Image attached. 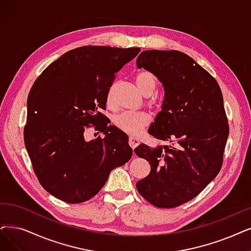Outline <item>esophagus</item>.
<instances>
[{
    "instance_id": "34e87169",
    "label": "esophagus",
    "mask_w": 251,
    "mask_h": 251,
    "mask_svg": "<svg viewBox=\"0 0 251 251\" xmlns=\"http://www.w3.org/2000/svg\"><path fill=\"white\" fill-rule=\"evenodd\" d=\"M139 143H140V141H139V139L137 138V137H134V136H131L129 137V139H128V144L131 145V147L134 149L135 147H137L138 145H139Z\"/></svg>"
}]
</instances>
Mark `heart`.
Segmentation results:
<instances>
[{
	"instance_id": "obj_1",
	"label": "heart",
	"mask_w": 251,
	"mask_h": 251,
	"mask_svg": "<svg viewBox=\"0 0 251 251\" xmlns=\"http://www.w3.org/2000/svg\"><path fill=\"white\" fill-rule=\"evenodd\" d=\"M136 84L145 97L151 96L157 88L158 82L155 75L149 71L139 72L135 78ZM114 86H110L107 93V105L109 107H114V98H113ZM149 116L144 112H123L118 114L114 118L115 126L122 129V131L131 134L138 135L142 129L148 126L149 124Z\"/></svg>"
}]
</instances>
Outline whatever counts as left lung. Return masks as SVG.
Returning <instances> with one entry per match:
<instances>
[{
	"label": "left lung",
	"mask_w": 251,
	"mask_h": 251,
	"mask_svg": "<svg viewBox=\"0 0 251 251\" xmlns=\"http://www.w3.org/2000/svg\"><path fill=\"white\" fill-rule=\"evenodd\" d=\"M137 67L164 85L162 111L148 133L170 144L134 150L151 168L136 187L153 206L175 208L197 197L222 169L228 137L223 93L213 76L178 50H145Z\"/></svg>",
	"instance_id": "obj_1"
}]
</instances>
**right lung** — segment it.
Segmentation results:
<instances>
[{
	"mask_svg": "<svg viewBox=\"0 0 251 251\" xmlns=\"http://www.w3.org/2000/svg\"><path fill=\"white\" fill-rule=\"evenodd\" d=\"M140 48L82 46L50 64L27 98L25 145L39 182L53 197L78 204L95 197L113 169L127 163L133 150L126 134L103 124L107 93L115 74ZM93 124L105 134L87 143Z\"/></svg>",
	"mask_w": 251,
	"mask_h": 251,
	"instance_id": "right-lung-1",
	"label": "right lung"
}]
</instances>
